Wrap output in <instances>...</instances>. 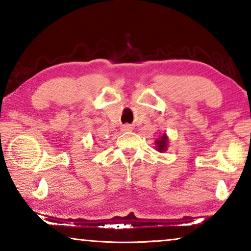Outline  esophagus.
Masks as SVG:
<instances>
[{"label":"esophagus","instance_id":"34e87169","mask_svg":"<svg viewBox=\"0 0 251 251\" xmlns=\"http://www.w3.org/2000/svg\"><path fill=\"white\" fill-rule=\"evenodd\" d=\"M131 129H133V127H131L130 125H124L122 128V130H124V131H129Z\"/></svg>","mask_w":251,"mask_h":251}]
</instances>
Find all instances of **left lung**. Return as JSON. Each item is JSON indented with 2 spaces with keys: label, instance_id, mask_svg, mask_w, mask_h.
Returning a JSON list of instances; mask_svg holds the SVG:
<instances>
[{
  "label": "left lung",
  "instance_id": "1",
  "mask_svg": "<svg viewBox=\"0 0 251 251\" xmlns=\"http://www.w3.org/2000/svg\"><path fill=\"white\" fill-rule=\"evenodd\" d=\"M155 145H156V151L164 152L166 151L167 146H168V137L166 134H163L159 138H157L155 141Z\"/></svg>",
  "mask_w": 251,
  "mask_h": 251
}]
</instances>
